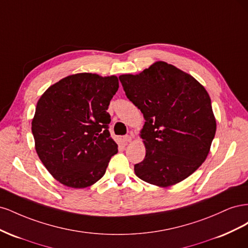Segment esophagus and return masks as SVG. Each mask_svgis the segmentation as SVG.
<instances>
[{"instance_id": "1", "label": "esophagus", "mask_w": 248, "mask_h": 248, "mask_svg": "<svg viewBox=\"0 0 248 248\" xmlns=\"http://www.w3.org/2000/svg\"><path fill=\"white\" fill-rule=\"evenodd\" d=\"M133 138H134V136L132 133H130V134H128V136H125L124 138H123V140L125 141V142H130L132 140H133Z\"/></svg>"}]
</instances>
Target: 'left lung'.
<instances>
[{
  "instance_id": "8db88e82",
  "label": "left lung",
  "mask_w": 248,
  "mask_h": 248,
  "mask_svg": "<svg viewBox=\"0 0 248 248\" xmlns=\"http://www.w3.org/2000/svg\"><path fill=\"white\" fill-rule=\"evenodd\" d=\"M125 94L144 115V160L134 166L142 181L169 187L204 162L216 132L211 99L190 74L163 61L119 77Z\"/></svg>"
}]
</instances>
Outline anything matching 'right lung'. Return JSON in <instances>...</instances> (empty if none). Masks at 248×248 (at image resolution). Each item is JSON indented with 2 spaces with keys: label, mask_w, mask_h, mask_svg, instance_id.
I'll list each match as a JSON object with an SVG mask.
<instances>
[{
  "label": "right lung",
  "mask_w": 248,
  "mask_h": 248,
  "mask_svg": "<svg viewBox=\"0 0 248 248\" xmlns=\"http://www.w3.org/2000/svg\"><path fill=\"white\" fill-rule=\"evenodd\" d=\"M118 88L116 76L77 73L51 85L37 102L32 120L36 152L61 184L86 188L106 174L118 152L107 111Z\"/></svg>",
  "instance_id": "obj_1"
}]
</instances>
